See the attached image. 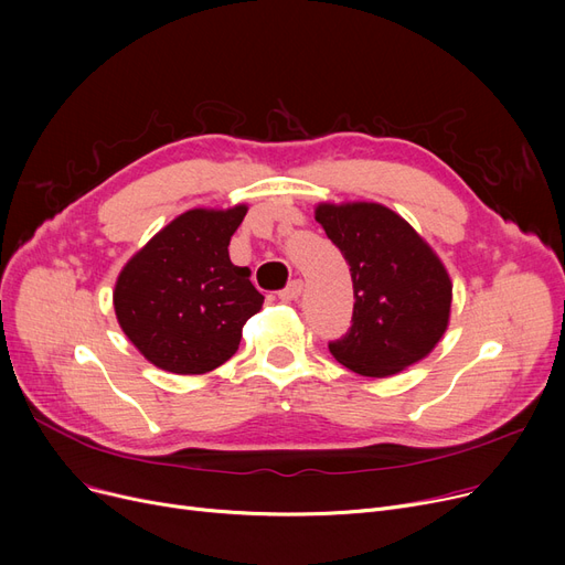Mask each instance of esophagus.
<instances>
[{
    "mask_svg": "<svg viewBox=\"0 0 565 565\" xmlns=\"http://www.w3.org/2000/svg\"><path fill=\"white\" fill-rule=\"evenodd\" d=\"M302 290H305V284H302V279H292L284 290H279V300H284V302H292V300H298L300 295H302Z\"/></svg>",
    "mask_w": 565,
    "mask_h": 565,
    "instance_id": "obj_1",
    "label": "esophagus"
}]
</instances>
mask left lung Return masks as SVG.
Instances as JSON below:
<instances>
[{"label": "left lung", "mask_w": 565, "mask_h": 565, "mask_svg": "<svg viewBox=\"0 0 565 565\" xmlns=\"http://www.w3.org/2000/svg\"><path fill=\"white\" fill-rule=\"evenodd\" d=\"M316 222L350 265L352 324L330 341L334 360L366 377L417 364L449 328L451 279L439 256L380 203H320Z\"/></svg>", "instance_id": "left-lung-1"}]
</instances>
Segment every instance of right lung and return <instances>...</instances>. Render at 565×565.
I'll list each match as a JSON object with an SVG mask.
<instances>
[{"label":"right lung","instance_id":"right-lung-1","mask_svg":"<svg viewBox=\"0 0 565 565\" xmlns=\"http://www.w3.org/2000/svg\"><path fill=\"white\" fill-rule=\"evenodd\" d=\"M247 205L194 207L156 233L121 270L114 311L126 337L162 371L199 375L231 360L263 307L249 267L228 258Z\"/></svg>","mask_w":565,"mask_h":565}]
</instances>
